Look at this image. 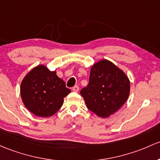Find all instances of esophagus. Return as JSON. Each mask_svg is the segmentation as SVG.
<instances>
[{"instance_id":"obj_1","label":"esophagus","mask_w":160,"mask_h":160,"mask_svg":"<svg viewBox=\"0 0 160 160\" xmlns=\"http://www.w3.org/2000/svg\"><path fill=\"white\" fill-rule=\"evenodd\" d=\"M72 90H73V91H74V92H78L79 87H78V86H74V87L72 88Z\"/></svg>"}]
</instances>
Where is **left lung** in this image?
I'll list each match as a JSON object with an SVG mask.
<instances>
[{
    "instance_id": "obj_1",
    "label": "left lung",
    "mask_w": 160,
    "mask_h": 160,
    "mask_svg": "<svg viewBox=\"0 0 160 160\" xmlns=\"http://www.w3.org/2000/svg\"><path fill=\"white\" fill-rule=\"evenodd\" d=\"M129 90L130 83L124 72L112 62L102 60L92 67L88 85L80 94L89 110L106 118L125 103Z\"/></svg>"
}]
</instances>
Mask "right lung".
<instances>
[{
	"instance_id": "1",
	"label": "right lung",
	"mask_w": 160,
	"mask_h": 160,
	"mask_svg": "<svg viewBox=\"0 0 160 160\" xmlns=\"http://www.w3.org/2000/svg\"><path fill=\"white\" fill-rule=\"evenodd\" d=\"M70 93L64 81L43 65L34 67L23 79L21 95L25 107L38 117H51Z\"/></svg>"
}]
</instances>
